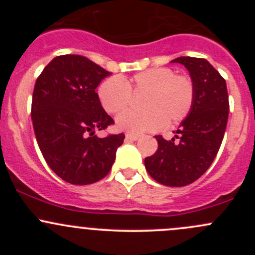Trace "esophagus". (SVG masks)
<instances>
[{
    "label": "esophagus",
    "instance_id": "obj_1",
    "mask_svg": "<svg viewBox=\"0 0 255 255\" xmlns=\"http://www.w3.org/2000/svg\"><path fill=\"white\" fill-rule=\"evenodd\" d=\"M139 134H135V133H126V139L127 140H137Z\"/></svg>",
    "mask_w": 255,
    "mask_h": 255
}]
</instances>
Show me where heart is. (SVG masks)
I'll return each instance as SVG.
<instances>
[{"mask_svg": "<svg viewBox=\"0 0 255 255\" xmlns=\"http://www.w3.org/2000/svg\"><path fill=\"white\" fill-rule=\"evenodd\" d=\"M142 111H126L116 120L117 127L132 133L155 130L184 121L195 105L196 87L189 75L171 68H151L129 79L112 76L100 84L97 96L107 113L116 115L127 109L132 95H142Z\"/></svg>", "mask_w": 255, "mask_h": 255, "instance_id": "1", "label": "heart"}]
</instances>
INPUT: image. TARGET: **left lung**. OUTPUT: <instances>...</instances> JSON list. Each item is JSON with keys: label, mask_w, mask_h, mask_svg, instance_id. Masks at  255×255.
<instances>
[{"label": "left lung", "mask_w": 255, "mask_h": 255, "mask_svg": "<svg viewBox=\"0 0 255 255\" xmlns=\"http://www.w3.org/2000/svg\"><path fill=\"white\" fill-rule=\"evenodd\" d=\"M196 87L192 111L182 121L175 138L155 135L158 149L144 160L149 175L166 186H186L204 175L215 160L226 127L230 102L226 80L206 59L180 56Z\"/></svg>", "instance_id": "obj_1"}]
</instances>
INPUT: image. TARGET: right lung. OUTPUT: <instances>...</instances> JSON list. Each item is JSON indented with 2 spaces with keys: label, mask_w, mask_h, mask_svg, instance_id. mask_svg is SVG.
Instances as JSON below:
<instances>
[{
  "label": "right lung",
  "mask_w": 255,
  "mask_h": 255,
  "mask_svg": "<svg viewBox=\"0 0 255 255\" xmlns=\"http://www.w3.org/2000/svg\"><path fill=\"white\" fill-rule=\"evenodd\" d=\"M109 75L90 59L68 54L54 58L35 81L30 111L35 138L51 170L69 184L104 179L125 139L123 133L95 134L115 123L95 91Z\"/></svg>",
  "instance_id": "right-lung-1"
}]
</instances>
